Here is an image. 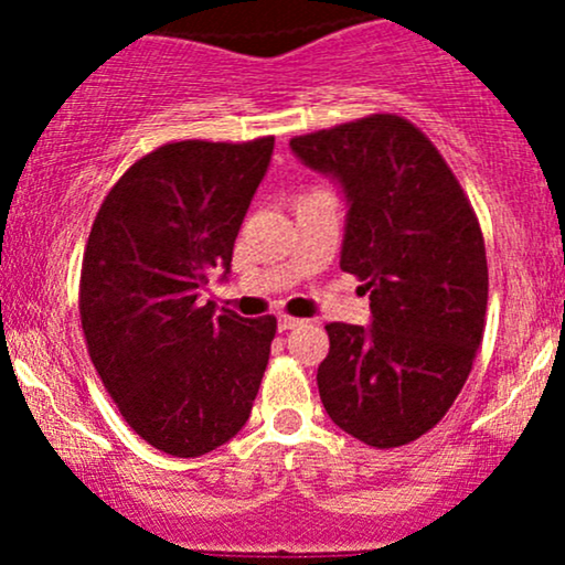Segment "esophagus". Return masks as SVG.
I'll list each match as a JSON object with an SVG mask.
<instances>
[{"label":"esophagus","mask_w":565,"mask_h":565,"mask_svg":"<svg viewBox=\"0 0 565 565\" xmlns=\"http://www.w3.org/2000/svg\"><path fill=\"white\" fill-rule=\"evenodd\" d=\"M302 319H295V316H278V329H281V332H289V329H295V327H302Z\"/></svg>","instance_id":"1"}]
</instances>
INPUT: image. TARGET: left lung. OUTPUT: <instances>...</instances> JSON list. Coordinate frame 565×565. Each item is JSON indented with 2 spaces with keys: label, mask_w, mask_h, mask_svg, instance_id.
<instances>
[{
  "label": "left lung",
  "mask_w": 565,
  "mask_h": 565,
  "mask_svg": "<svg viewBox=\"0 0 565 565\" xmlns=\"http://www.w3.org/2000/svg\"><path fill=\"white\" fill-rule=\"evenodd\" d=\"M291 151L345 188L340 268L364 281L372 327L327 323L323 408L348 436L395 449L433 430L468 382L486 329L481 223L430 138L372 114L291 138Z\"/></svg>",
  "instance_id": "obj_1"
}]
</instances>
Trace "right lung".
I'll use <instances>...</instances> for the list:
<instances>
[{"mask_svg": "<svg viewBox=\"0 0 565 565\" xmlns=\"http://www.w3.org/2000/svg\"><path fill=\"white\" fill-rule=\"evenodd\" d=\"M274 135L178 140L146 153L97 210L79 278L87 353L125 423L153 449L201 457L246 425L276 316L199 305L231 268Z\"/></svg>", "mask_w": 565, "mask_h": 565, "instance_id": "1", "label": "right lung"}]
</instances>
